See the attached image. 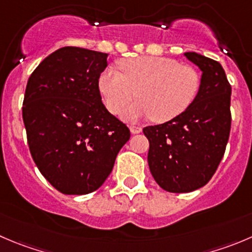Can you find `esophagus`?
I'll list each match as a JSON object with an SVG mask.
<instances>
[{"instance_id": "34e87169", "label": "esophagus", "mask_w": 252, "mask_h": 252, "mask_svg": "<svg viewBox=\"0 0 252 252\" xmlns=\"http://www.w3.org/2000/svg\"><path fill=\"white\" fill-rule=\"evenodd\" d=\"M141 130H143V128L139 126H130V131L133 134H139L141 133Z\"/></svg>"}]
</instances>
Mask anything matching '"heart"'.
Wrapping results in <instances>:
<instances>
[{"instance_id": "heart-1", "label": "heart", "mask_w": 252, "mask_h": 252, "mask_svg": "<svg viewBox=\"0 0 252 252\" xmlns=\"http://www.w3.org/2000/svg\"><path fill=\"white\" fill-rule=\"evenodd\" d=\"M108 67L101 74L98 87L107 108L118 114L136 96L139 101L123 113L126 118H153L163 123L182 114L196 98L201 77L189 65L161 56H139Z\"/></svg>"}]
</instances>
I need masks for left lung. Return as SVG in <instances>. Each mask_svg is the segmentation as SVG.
Instances as JSON below:
<instances>
[{
	"instance_id": "obj_1",
	"label": "left lung",
	"mask_w": 252,
	"mask_h": 252,
	"mask_svg": "<svg viewBox=\"0 0 252 252\" xmlns=\"http://www.w3.org/2000/svg\"><path fill=\"white\" fill-rule=\"evenodd\" d=\"M185 56L202 70L199 91L176 118L145 126L148 162L165 191L187 193L203 187L216 173L229 140L231 86L218 61L197 53Z\"/></svg>"
}]
</instances>
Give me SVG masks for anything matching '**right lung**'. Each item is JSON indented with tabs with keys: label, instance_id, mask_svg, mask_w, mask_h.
<instances>
[{
	"label": "right lung",
	"instance_id": "right-lung-1",
	"mask_svg": "<svg viewBox=\"0 0 252 252\" xmlns=\"http://www.w3.org/2000/svg\"><path fill=\"white\" fill-rule=\"evenodd\" d=\"M107 54L60 48L32 72L22 114L29 150L48 182L64 194H87L103 185L130 138L109 113L98 80Z\"/></svg>",
	"mask_w": 252,
	"mask_h": 252
}]
</instances>
